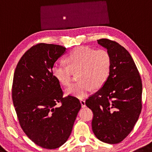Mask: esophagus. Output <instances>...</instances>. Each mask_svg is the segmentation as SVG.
I'll return each instance as SVG.
<instances>
[{"mask_svg":"<svg viewBox=\"0 0 152 152\" xmlns=\"http://www.w3.org/2000/svg\"><path fill=\"white\" fill-rule=\"evenodd\" d=\"M80 103H81L82 107H86V103H85V101H84L83 99H80Z\"/></svg>","mask_w":152,"mask_h":152,"instance_id":"esophagus-1","label":"esophagus"}]
</instances>
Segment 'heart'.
Wrapping results in <instances>:
<instances>
[{
	"label": "heart",
	"instance_id": "obj_1",
	"mask_svg": "<svg viewBox=\"0 0 152 152\" xmlns=\"http://www.w3.org/2000/svg\"><path fill=\"white\" fill-rule=\"evenodd\" d=\"M67 66L55 64L53 67V75L64 86H68L72 80L73 72H78L80 80L66 90V95L77 98H84L95 88L104 85L110 74V55L106 50H95L80 46L72 50L65 59Z\"/></svg>",
	"mask_w": 152,
	"mask_h": 152
}]
</instances>
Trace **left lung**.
I'll return each instance as SVG.
<instances>
[{
    "label": "left lung",
    "mask_w": 152,
    "mask_h": 152,
    "mask_svg": "<svg viewBox=\"0 0 152 152\" xmlns=\"http://www.w3.org/2000/svg\"><path fill=\"white\" fill-rule=\"evenodd\" d=\"M111 58L107 80L86 100L93 111L92 129L98 139L119 143L133 129L141 114L142 83L137 66L125 48L106 38L97 40Z\"/></svg>",
    "instance_id": "left-lung-1"
}]
</instances>
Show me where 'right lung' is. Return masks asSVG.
Here are the masks:
<instances>
[{
	"instance_id": "obj_1",
	"label": "right lung",
	"mask_w": 152,
	"mask_h": 152,
	"mask_svg": "<svg viewBox=\"0 0 152 152\" xmlns=\"http://www.w3.org/2000/svg\"><path fill=\"white\" fill-rule=\"evenodd\" d=\"M66 50L57 45L33 46L19 61L13 76L12 99L21 129L34 143L49 150L66 143L81 108L78 99L63 97L53 75L55 62Z\"/></svg>"
}]
</instances>
